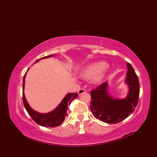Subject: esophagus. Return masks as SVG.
I'll return each mask as SVG.
<instances>
[{"instance_id": "obj_1", "label": "esophagus", "mask_w": 157, "mask_h": 157, "mask_svg": "<svg viewBox=\"0 0 157 157\" xmlns=\"http://www.w3.org/2000/svg\"><path fill=\"white\" fill-rule=\"evenodd\" d=\"M85 92H86V90L84 89V88H81V89H79V90L78 91V94L79 95H80V94H83V93H85Z\"/></svg>"}]
</instances>
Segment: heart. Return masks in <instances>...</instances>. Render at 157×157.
<instances>
[{
    "mask_svg": "<svg viewBox=\"0 0 157 157\" xmlns=\"http://www.w3.org/2000/svg\"><path fill=\"white\" fill-rule=\"evenodd\" d=\"M107 63L103 61L96 62L88 66L83 70L82 76L87 79H95V80L98 81L104 75L105 70L107 68Z\"/></svg>",
    "mask_w": 157,
    "mask_h": 157,
    "instance_id": "obj_1",
    "label": "heart"
}]
</instances>
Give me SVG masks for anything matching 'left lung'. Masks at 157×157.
Segmentation results:
<instances>
[{
    "mask_svg": "<svg viewBox=\"0 0 157 157\" xmlns=\"http://www.w3.org/2000/svg\"><path fill=\"white\" fill-rule=\"evenodd\" d=\"M128 72L125 82L128 84V96L123 99L111 97L108 93V83L104 82L90 91V109L94 117L102 121L114 124L124 120L134 111L138 105L140 84L132 66L127 63Z\"/></svg>",
    "mask_w": 157,
    "mask_h": 157,
    "instance_id": "1",
    "label": "left lung"
}]
</instances>
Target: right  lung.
Returning a JSON list of instances; mask_svg holds the SVG:
<instances>
[{
    "label": "right lung",
    "mask_w": 157,
    "mask_h": 157,
    "mask_svg": "<svg viewBox=\"0 0 157 157\" xmlns=\"http://www.w3.org/2000/svg\"><path fill=\"white\" fill-rule=\"evenodd\" d=\"M52 56H53V55H49L47 56H44V57H42L40 59L36 60L35 63L38 62L40 59L49 58ZM25 75L26 73H25L24 76H23V90H24ZM77 97H78V94H77V93H69V94H67L65 96V98L63 99L61 102L60 103L59 105L55 110H53L50 113H45V114H42V113H39L34 111V110L29 106L25 97L24 93L23 92V105H24L25 108L26 109V111L28 113V114L30 115L32 119L34 120L36 123H38V125L41 126L46 127V128H48V127H50V128H55V127H56L59 125L60 124H61L63 121L65 120V117L67 116V110L68 105H70V103L73 100H74Z\"/></svg>",
    "instance_id": "obj_1"
}]
</instances>
